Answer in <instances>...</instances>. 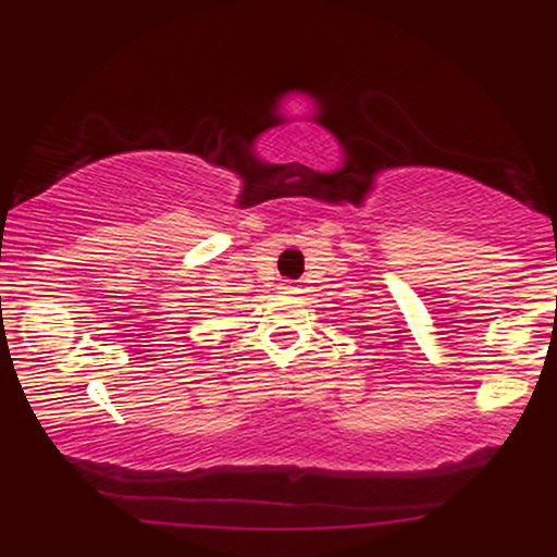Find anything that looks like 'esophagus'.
Masks as SVG:
<instances>
[{
    "label": "esophagus",
    "instance_id": "obj_1",
    "mask_svg": "<svg viewBox=\"0 0 557 557\" xmlns=\"http://www.w3.org/2000/svg\"><path fill=\"white\" fill-rule=\"evenodd\" d=\"M280 290H283V293H298V287L293 285V283H283V287H280Z\"/></svg>",
    "mask_w": 557,
    "mask_h": 557
}]
</instances>
